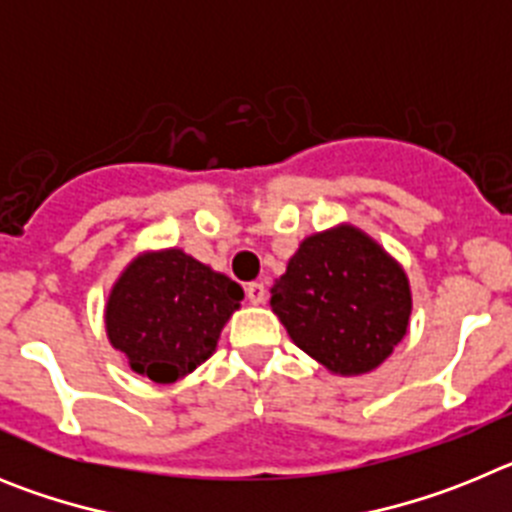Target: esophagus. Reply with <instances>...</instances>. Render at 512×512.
I'll return each mask as SVG.
<instances>
[{
	"instance_id": "obj_1",
	"label": "esophagus",
	"mask_w": 512,
	"mask_h": 512,
	"mask_svg": "<svg viewBox=\"0 0 512 512\" xmlns=\"http://www.w3.org/2000/svg\"><path fill=\"white\" fill-rule=\"evenodd\" d=\"M246 295L251 305H264L266 302V284L264 282H251L246 287Z\"/></svg>"
}]
</instances>
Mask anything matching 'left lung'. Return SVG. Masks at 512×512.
<instances>
[{"instance_id":"left-lung-1","label":"left lung","mask_w":512,"mask_h":512,"mask_svg":"<svg viewBox=\"0 0 512 512\" xmlns=\"http://www.w3.org/2000/svg\"><path fill=\"white\" fill-rule=\"evenodd\" d=\"M271 312L336 377L374 372L408 336L413 292L400 261L351 223L307 235L271 287Z\"/></svg>"}]
</instances>
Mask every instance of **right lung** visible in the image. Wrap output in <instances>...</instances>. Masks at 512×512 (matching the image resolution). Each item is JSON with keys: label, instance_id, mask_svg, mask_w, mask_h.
I'll return each instance as SVG.
<instances>
[{"label": "right lung", "instance_id": "right-lung-1", "mask_svg": "<svg viewBox=\"0 0 512 512\" xmlns=\"http://www.w3.org/2000/svg\"><path fill=\"white\" fill-rule=\"evenodd\" d=\"M243 289L179 246L133 256L104 302L107 341L140 377L171 384L215 354Z\"/></svg>", "mask_w": 512, "mask_h": 512}]
</instances>
